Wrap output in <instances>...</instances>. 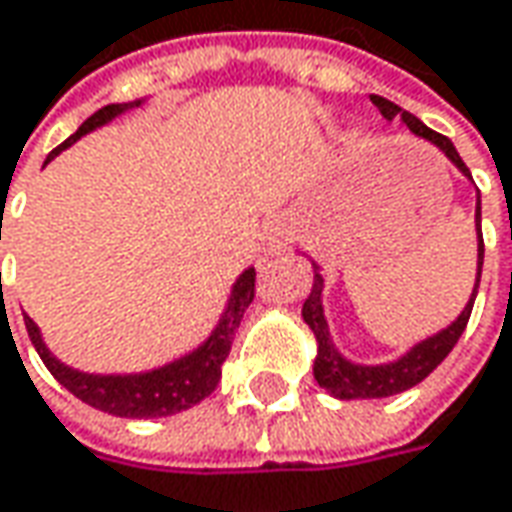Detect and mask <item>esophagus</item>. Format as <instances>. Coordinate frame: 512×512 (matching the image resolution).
Listing matches in <instances>:
<instances>
[{
	"instance_id": "obj_1",
	"label": "esophagus",
	"mask_w": 512,
	"mask_h": 512,
	"mask_svg": "<svg viewBox=\"0 0 512 512\" xmlns=\"http://www.w3.org/2000/svg\"><path fill=\"white\" fill-rule=\"evenodd\" d=\"M286 240H289V232H286V226L280 221L266 223V229H263V252H269V255H280L283 249H286Z\"/></svg>"
}]
</instances>
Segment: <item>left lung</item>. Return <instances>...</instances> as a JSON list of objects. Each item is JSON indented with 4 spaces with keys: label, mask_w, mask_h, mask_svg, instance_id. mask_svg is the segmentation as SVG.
I'll return each mask as SVG.
<instances>
[{
    "label": "left lung",
    "mask_w": 512,
    "mask_h": 512,
    "mask_svg": "<svg viewBox=\"0 0 512 512\" xmlns=\"http://www.w3.org/2000/svg\"><path fill=\"white\" fill-rule=\"evenodd\" d=\"M374 107H377L382 118L394 121V118H402V124L411 130L419 138L431 141L436 150L442 152L448 158L453 167L459 169L465 178H470V169L465 167V161L459 158L456 147L450 144V138L445 135L433 133L431 127H425L416 115L405 113L402 107H397L394 101L382 96H371ZM476 235H479V246H476V286H473V294L467 300V306L462 309V314L450 323L448 328L436 331L431 337L419 340L414 348H408L402 357L391 362H379V365H362V362H351L348 357H343L337 351V345L331 340V331H328L326 314H323V274H320V266H314V283H311L309 297L303 303V320L306 326L314 331L317 337V357H314V379L320 388H326L331 397L337 399H382V397H394V394H402L408 388L419 385L422 379L431 374L433 368L439 362L448 357L453 351V345L459 343L462 331H465L467 320H470V311H473V300H476V291H479V280H482V263H485V240H482V201H476Z\"/></svg>",
    "instance_id": "1"
}]
</instances>
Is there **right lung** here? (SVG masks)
<instances>
[{
  "label": "right lung",
  "mask_w": 512,
  "mask_h": 512,
  "mask_svg": "<svg viewBox=\"0 0 512 512\" xmlns=\"http://www.w3.org/2000/svg\"><path fill=\"white\" fill-rule=\"evenodd\" d=\"M138 104L141 101L101 107L98 113L90 115L79 130L64 141L62 147L50 152L47 161H53L59 152L67 150L70 144H76L81 135L93 133L98 127L110 124L115 115L127 113ZM252 300H255V269L249 266L235 280L232 294L226 300V309H223L218 326L212 328V334L184 357L167 362L161 368H152V371H141V374H87V371H79V368H70L59 357L50 354V348L42 340V331L27 314L25 328L30 334V343L47 365V371L59 379L73 397H79L81 402L93 405L104 414L127 416V419H158V416L181 414V411L198 405L201 399H206L218 388L221 365L229 357V348H232L235 331H238L240 320H243V311L249 309Z\"/></svg>",
  "instance_id": "add662e5"
}]
</instances>
